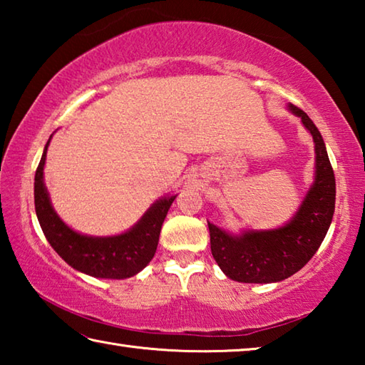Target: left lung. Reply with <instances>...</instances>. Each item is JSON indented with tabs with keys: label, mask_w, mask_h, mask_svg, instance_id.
<instances>
[{
	"label": "left lung",
	"mask_w": 365,
	"mask_h": 365,
	"mask_svg": "<svg viewBox=\"0 0 365 365\" xmlns=\"http://www.w3.org/2000/svg\"><path fill=\"white\" fill-rule=\"evenodd\" d=\"M316 143V178L294 217L274 230L232 235L207 222L211 252L228 279L243 283L285 280L309 262L322 245L335 212V174L324 138L309 115L288 104Z\"/></svg>",
	"instance_id": "obj_1"
}]
</instances>
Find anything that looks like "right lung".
Here are the masks:
<instances>
[{
    "mask_svg": "<svg viewBox=\"0 0 365 365\" xmlns=\"http://www.w3.org/2000/svg\"><path fill=\"white\" fill-rule=\"evenodd\" d=\"M51 140V138H49ZM49 140L35 172V211L53 250L78 272L96 279H128L143 270L154 256L163 222L175 196H165L148 209L138 224L114 237H88L73 232L54 212L43 182Z\"/></svg>",
    "mask_w": 365,
    "mask_h": 365,
    "instance_id": "1",
    "label": "right lung"
}]
</instances>
